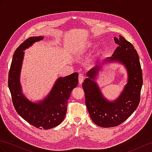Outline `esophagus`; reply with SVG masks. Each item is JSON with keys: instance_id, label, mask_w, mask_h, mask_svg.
<instances>
[{"instance_id": "obj_1", "label": "esophagus", "mask_w": 152, "mask_h": 152, "mask_svg": "<svg viewBox=\"0 0 152 152\" xmlns=\"http://www.w3.org/2000/svg\"><path fill=\"white\" fill-rule=\"evenodd\" d=\"M84 76L83 75H80L79 77H78V79H79V83L81 84L83 82V80H84Z\"/></svg>"}]
</instances>
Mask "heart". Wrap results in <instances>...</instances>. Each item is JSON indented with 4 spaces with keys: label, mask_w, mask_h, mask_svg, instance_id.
Returning <instances> with one entry per match:
<instances>
[{
    "label": "heart",
    "mask_w": 152,
    "mask_h": 152,
    "mask_svg": "<svg viewBox=\"0 0 152 152\" xmlns=\"http://www.w3.org/2000/svg\"><path fill=\"white\" fill-rule=\"evenodd\" d=\"M95 45V44L92 41H87L81 45V48L79 49V54H82L87 51V50L91 49Z\"/></svg>",
    "instance_id": "obj_1"
}]
</instances>
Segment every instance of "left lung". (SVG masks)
I'll use <instances>...</instances> for the list:
<instances>
[{"mask_svg":"<svg viewBox=\"0 0 152 152\" xmlns=\"http://www.w3.org/2000/svg\"><path fill=\"white\" fill-rule=\"evenodd\" d=\"M114 40L119 46L112 56L104 58L88 71L87 78L82 85L91 119L98 126L104 128L118 126L133 114L139 105L142 85V70L137 50L121 36L119 38L115 37ZM113 62L124 65L128 80L118 98L110 102L103 96L95 80L102 65Z\"/></svg>","mask_w":152,"mask_h":152,"instance_id":"left-lung-1","label":"left lung"}]
</instances>
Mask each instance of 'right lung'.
<instances>
[{
  "mask_svg": "<svg viewBox=\"0 0 152 152\" xmlns=\"http://www.w3.org/2000/svg\"><path fill=\"white\" fill-rule=\"evenodd\" d=\"M43 39L41 36L29 37L15 50L9 72L8 87L17 113L31 125L48 130L64 121L71 93L78 83V73L58 77L45 98L37 102L28 99L22 93L20 80L24 50Z\"/></svg>",
  "mask_w": 152,
  "mask_h": 152,
  "instance_id": "add662e5",
  "label": "right lung"
}]
</instances>
